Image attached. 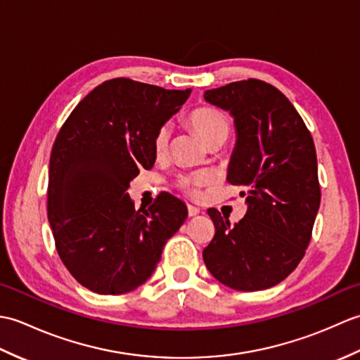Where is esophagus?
Masks as SVG:
<instances>
[{"label":"esophagus","instance_id":"obj_1","mask_svg":"<svg viewBox=\"0 0 360 360\" xmlns=\"http://www.w3.org/2000/svg\"><path fill=\"white\" fill-rule=\"evenodd\" d=\"M187 210H188V217H196L198 215V213H200L201 210L200 209H198V207H195V205H187Z\"/></svg>","mask_w":360,"mask_h":360}]
</instances>
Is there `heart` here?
I'll return each instance as SVG.
<instances>
[{
    "label": "heart",
    "mask_w": 360,
    "mask_h": 360,
    "mask_svg": "<svg viewBox=\"0 0 360 360\" xmlns=\"http://www.w3.org/2000/svg\"><path fill=\"white\" fill-rule=\"evenodd\" d=\"M190 125H192L198 133L201 134L202 139L209 145L224 142L231 133V119L227 117L221 110L215 106H198L193 111H190L187 116ZM172 127L168 124H162L153 136V151L158 158H162L170 147ZM213 176L209 172H198L193 174L179 176L176 184L190 196H200V190L202 186H207L212 182Z\"/></svg>",
    "instance_id": "b5f03b06"
}]
</instances>
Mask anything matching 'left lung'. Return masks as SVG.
<instances>
[{
    "instance_id": "8db88e82",
    "label": "left lung",
    "mask_w": 360,
    "mask_h": 360,
    "mask_svg": "<svg viewBox=\"0 0 360 360\" xmlns=\"http://www.w3.org/2000/svg\"><path fill=\"white\" fill-rule=\"evenodd\" d=\"M205 101L231 111L236 145L227 181L243 188L248 212L231 226L217 209L204 263L223 285L262 290L302 262L320 205L314 141L280 89L258 79L209 89Z\"/></svg>"
}]
</instances>
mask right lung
<instances>
[{
  "mask_svg": "<svg viewBox=\"0 0 360 360\" xmlns=\"http://www.w3.org/2000/svg\"><path fill=\"white\" fill-rule=\"evenodd\" d=\"M188 94L111 79L60 128L49 160L48 219L66 269L93 292L125 294L147 281L187 218L186 204L170 193L136 210L127 190L155 164L153 136Z\"/></svg>",
  "mask_w": 360,
  "mask_h": 360,
  "instance_id": "obj_1",
  "label": "right lung"
}]
</instances>
